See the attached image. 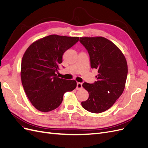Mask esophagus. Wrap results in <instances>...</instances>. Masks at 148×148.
Listing matches in <instances>:
<instances>
[{"label": "esophagus", "mask_w": 148, "mask_h": 148, "mask_svg": "<svg viewBox=\"0 0 148 148\" xmlns=\"http://www.w3.org/2000/svg\"><path fill=\"white\" fill-rule=\"evenodd\" d=\"M83 88L82 83H77V89H81Z\"/></svg>", "instance_id": "obj_1"}]
</instances>
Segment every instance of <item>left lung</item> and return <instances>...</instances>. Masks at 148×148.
I'll return each instance as SVG.
<instances>
[{"mask_svg":"<svg viewBox=\"0 0 148 148\" xmlns=\"http://www.w3.org/2000/svg\"><path fill=\"white\" fill-rule=\"evenodd\" d=\"M79 42L89 53L91 67L98 72L97 82L83 84L89 97L82 106L90 112L101 113L110 108L123 92L128 74L127 60L122 51L105 38H80Z\"/></svg>","mask_w":148,"mask_h":148,"instance_id":"8db88e82","label":"left lung"}]
</instances>
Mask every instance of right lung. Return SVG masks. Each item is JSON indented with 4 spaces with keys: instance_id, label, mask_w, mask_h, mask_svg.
Here are the masks:
<instances>
[{
    "instance_id": "obj_1",
    "label": "right lung",
    "mask_w": 148,
    "mask_h": 148,
    "mask_svg": "<svg viewBox=\"0 0 148 148\" xmlns=\"http://www.w3.org/2000/svg\"><path fill=\"white\" fill-rule=\"evenodd\" d=\"M78 37L52 34L35 41L22 58L21 79L31 104L39 111L56 109L63 101L64 93L77 87L75 80L60 78L59 70L64 52L74 46Z\"/></svg>"
}]
</instances>
